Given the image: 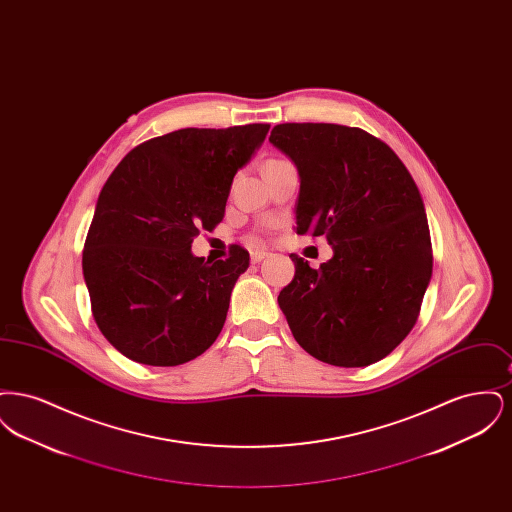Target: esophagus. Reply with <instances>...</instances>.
Masks as SVG:
<instances>
[{
    "mask_svg": "<svg viewBox=\"0 0 512 512\" xmlns=\"http://www.w3.org/2000/svg\"><path fill=\"white\" fill-rule=\"evenodd\" d=\"M268 251L265 249H253L251 251V263H261L263 259H267Z\"/></svg>",
    "mask_w": 512,
    "mask_h": 512,
    "instance_id": "1",
    "label": "esophagus"
}]
</instances>
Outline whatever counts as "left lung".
Segmentation results:
<instances>
[{
  "label": "left lung",
  "instance_id": "1",
  "mask_svg": "<svg viewBox=\"0 0 512 512\" xmlns=\"http://www.w3.org/2000/svg\"><path fill=\"white\" fill-rule=\"evenodd\" d=\"M301 178L295 232L326 236L320 268L292 253L293 280L278 295L295 341L328 365L366 366L407 338L432 278V240L413 176L363 128L276 124L268 138Z\"/></svg>",
  "mask_w": 512,
  "mask_h": 512
}]
</instances>
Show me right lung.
<instances>
[{"mask_svg":"<svg viewBox=\"0 0 512 512\" xmlns=\"http://www.w3.org/2000/svg\"><path fill=\"white\" fill-rule=\"evenodd\" d=\"M268 128L174 130L134 147L107 178L82 270L101 334L130 361L184 365L219 338L249 253L232 244L211 263L192 242L222 220L234 174Z\"/></svg>","mask_w":512,"mask_h":512,"instance_id":"1","label":"right lung"}]
</instances>
